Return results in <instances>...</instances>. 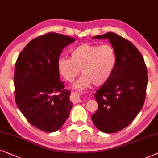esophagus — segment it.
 I'll use <instances>...</instances> for the list:
<instances>
[{"label":"esophagus","instance_id":"esophagus-1","mask_svg":"<svg viewBox=\"0 0 158 158\" xmlns=\"http://www.w3.org/2000/svg\"><path fill=\"white\" fill-rule=\"evenodd\" d=\"M71 101H72L73 103H77V102H80L81 100H80V97H79V94L74 92H71Z\"/></svg>","mask_w":158,"mask_h":158}]
</instances>
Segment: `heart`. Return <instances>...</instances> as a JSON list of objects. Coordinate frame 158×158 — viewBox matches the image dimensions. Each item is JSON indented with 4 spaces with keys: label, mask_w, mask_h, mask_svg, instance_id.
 Instances as JSON below:
<instances>
[{
    "label": "heart",
    "mask_w": 158,
    "mask_h": 158,
    "mask_svg": "<svg viewBox=\"0 0 158 158\" xmlns=\"http://www.w3.org/2000/svg\"><path fill=\"white\" fill-rule=\"evenodd\" d=\"M117 61L116 50L110 44L84 43L71 50V58H60L57 67L60 74L69 82L74 80L81 69L83 76L74 87L83 89L92 84L105 85L114 73Z\"/></svg>",
    "instance_id": "obj_1"
}]
</instances>
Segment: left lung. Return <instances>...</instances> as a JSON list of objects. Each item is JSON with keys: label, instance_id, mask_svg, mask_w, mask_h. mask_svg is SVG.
<instances>
[{"label": "left lung", "instance_id": "left-lung-1", "mask_svg": "<svg viewBox=\"0 0 158 158\" xmlns=\"http://www.w3.org/2000/svg\"><path fill=\"white\" fill-rule=\"evenodd\" d=\"M93 38L109 39L118 61L112 77L94 94L98 109L92 120L100 131L115 133L128 127L142 108L148 70L142 54L128 40L111 31Z\"/></svg>", "mask_w": 158, "mask_h": 158}]
</instances>
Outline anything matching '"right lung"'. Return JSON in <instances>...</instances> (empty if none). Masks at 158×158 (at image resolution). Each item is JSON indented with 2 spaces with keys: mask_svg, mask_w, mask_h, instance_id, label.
<instances>
[{
  "mask_svg": "<svg viewBox=\"0 0 158 158\" xmlns=\"http://www.w3.org/2000/svg\"><path fill=\"white\" fill-rule=\"evenodd\" d=\"M75 38L49 32L31 40L21 52L14 70L16 103L27 121L45 132L57 131L68 118L71 92L60 81L57 63Z\"/></svg>",
  "mask_w": 158,
  "mask_h": 158,
  "instance_id": "1",
  "label": "right lung"
}]
</instances>
